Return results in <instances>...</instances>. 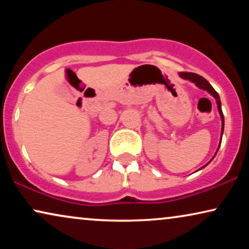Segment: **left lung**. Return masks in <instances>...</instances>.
I'll return each instance as SVG.
<instances>
[{
	"label": "left lung",
	"instance_id": "1",
	"mask_svg": "<svg viewBox=\"0 0 249 249\" xmlns=\"http://www.w3.org/2000/svg\"><path fill=\"white\" fill-rule=\"evenodd\" d=\"M179 76L181 77L182 79H186V80L192 81V83L195 84L197 87L200 88V89L206 90L207 93L211 94L214 98H215L216 105H217V111H219L220 117H221V121H222V128H221V139H220V145H221V142H222L223 129H224V117H223V113H222V108H221V101H220L219 94H217L216 91H215V89H214V88H213L212 86H211V84L209 83V81H207V80L205 79V78H203L202 76H199V74L193 73V72H180ZM220 145H219V147H220ZM219 147H217V151H219ZM217 151H216V153H217ZM216 153H215V154H214L212 160H213L214 158H215ZM212 160H211V161H212ZM211 161H210L209 163H206V164L204 165V166H202V168H200L199 170H202L203 168H205V166H206L207 164H210Z\"/></svg>",
	"mask_w": 249,
	"mask_h": 249
}]
</instances>
